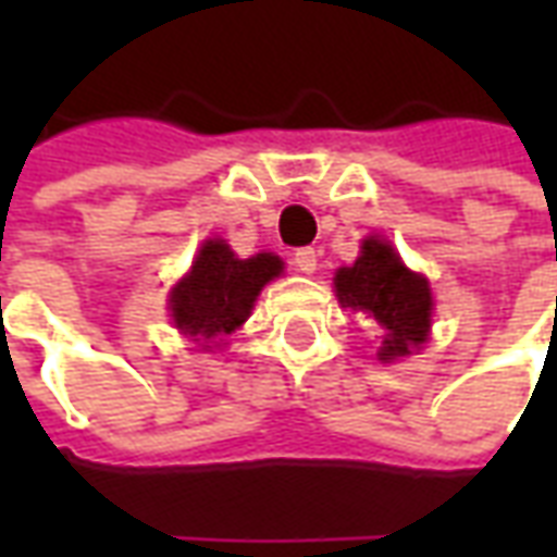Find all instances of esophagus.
Wrapping results in <instances>:
<instances>
[{"instance_id": "esophagus-1", "label": "esophagus", "mask_w": 557, "mask_h": 557, "mask_svg": "<svg viewBox=\"0 0 557 557\" xmlns=\"http://www.w3.org/2000/svg\"><path fill=\"white\" fill-rule=\"evenodd\" d=\"M315 265H319V250H315V247H301V250H295V268H298L301 274H313Z\"/></svg>"}]
</instances>
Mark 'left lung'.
<instances>
[{
	"label": "left lung",
	"instance_id": "1",
	"mask_svg": "<svg viewBox=\"0 0 557 557\" xmlns=\"http://www.w3.org/2000/svg\"><path fill=\"white\" fill-rule=\"evenodd\" d=\"M334 286L343 307L363 310L382 325V361L411 355V349L426 339L432 313L430 283L403 265L397 250L387 242L367 238L358 262L339 268Z\"/></svg>",
	"mask_w": 557,
	"mask_h": 557
}]
</instances>
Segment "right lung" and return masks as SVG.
I'll use <instances>...</instances> for the list:
<instances>
[{"instance_id": "1", "label": "right lung", "mask_w": 557, "mask_h": 557, "mask_svg": "<svg viewBox=\"0 0 557 557\" xmlns=\"http://www.w3.org/2000/svg\"><path fill=\"white\" fill-rule=\"evenodd\" d=\"M283 271L271 253L238 259L223 242H206L190 274L172 289V319L190 337H223L250 315L256 295Z\"/></svg>"}]
</instances>
